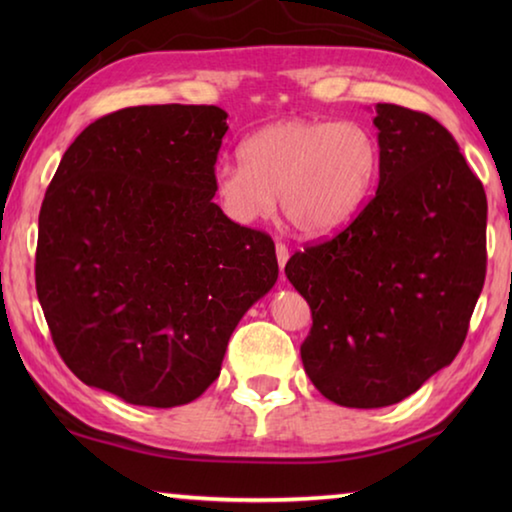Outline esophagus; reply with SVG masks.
Masks as SVG:
<instances>
[{"label":"esophagus","mask_w":512,"mask_h":512,"mask_svg":"<svg viewBox=\"0 0 512 512\" xmlns=\"http://www.w3.org/2000/svg\"><path fill=\"white\" fill-rule=\"evenodd\" d=\"M275 255H277V264H280V268L287 266V262H289V248H287V244L277 241V244H275Z\"/></svg>","instance_id":"obj_1"}]
</instances>
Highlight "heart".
I'll list each match as a JSON object with an SVG mask.
<instances>
[{
    "instance_id": "1",
    "label": "heart",
    "mask_w": 512,
    "mask_h": 512,
    "mask_svg": "<svg viewBox=\"0 0 512 512\" xmlns=\"http://www.w3.org/2000/svg\"><path fill=\"white\" fill-rule=\"evenodd\" d=\"M241 162H221L212 187L223 212L237 223L280 212L298 235L341 230L372 194L381 167L375 133L359 121L282 119L250 133Z\"/></svg>"
}]
</instances>
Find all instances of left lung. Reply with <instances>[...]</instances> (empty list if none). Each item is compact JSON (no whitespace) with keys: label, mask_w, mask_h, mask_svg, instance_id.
<instances>
[{"label":"left lung","mask_w":512,"mask_h":512,"mask_svg":"<svg viewBox=\"0 0 512 512\" xmlns=\"http://www.w3.org/2000/svg\"><path fill=\"white\" fill-rule=\"evenodd\" d=\"M379 187L284 273L309 302L300 345L320 393L350 409L402 402L461 350L485 280L488 201L443 124L377 103Z\"/></svg>","instance_id":"8db88e82"}]
</instances>
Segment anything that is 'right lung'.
<instances>
[{
    "instance_id": "obj_1",
    "label": "right lung",
    "mask_w": 512,
    "mask_h": 512,
    "mask_svg": "<svg viewBox=\"0 0 512 512\" xmlns=\"http://www.w3.org/2000/svg\"><path fill=\"white\" fill-rule=\"evenodd\" d=\"M228 112L135 106L76 137L38 219L36 291L83 384L171 409L219 377L241 316L277 280L273 239L216 205Z\"/></svg>"
}]
</instances>
